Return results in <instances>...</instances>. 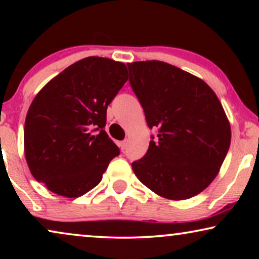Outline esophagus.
Returning <instances> with one entry per match:
<instances>
[{
	"label": "esophagus",
	"instance_id": "34e87169",
	"mask_svg": "<svg viewBox=\"0 0 259 259\" xmlns=\"http://www.w3.org/2000/svg\"><path fill=\"white\" fill-rule=\"evenodd\" d=\"M126 146H127V140L120 141V143H119V147H120V150H121V151H125Z\"/></svg>",
	"mask_w": 259,
	"mask_h": 259
}]
</instances>
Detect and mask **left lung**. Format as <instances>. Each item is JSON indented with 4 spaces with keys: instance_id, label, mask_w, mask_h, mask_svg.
Instances as JSON below:
<instances>
[{
    "instance_id": "left-lung-1",
    "label": "left lung",
    "mask_w": 259,
    "mask_h": 259,
    "mask_svg": "<svg viewBox=\"0 0 259 259\" xmlns=\"http://www.w3.org/2000/svg\"><path fill=\"white\" fill-rule=\"evenodd\" d=\"M127 66L147 125L158 128L146 154L132 164L134 175L166 199L197 196L217 177L231 143L221 101L206 82L169 63Z\"/></svg>"
}]
</instances>
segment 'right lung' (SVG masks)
<instances>
[{"instance_id": "obj_1", "label": "right lung", "mask_w": 259, "mask_h": 259, "mask_svg": "<svg viewBox=\"0 0 259 259\" xmlns=\"http://www.w3.org/2000/svg\"><path fill=\"white\" fill-rule=\"evenodd\" d=\"M126 65L90 56L36 94L24 122L30 173L49 191L77 198L101 182L120 151L105 131L107 106L126 82Z\"/></svg>"}]
</instances>
